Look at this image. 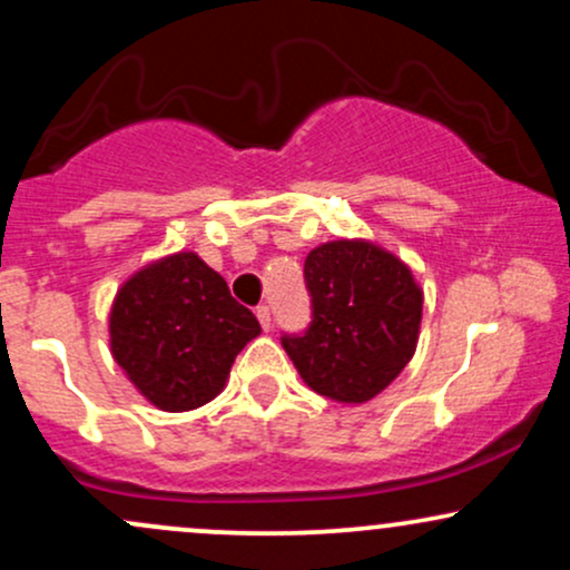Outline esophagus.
Segmentation results:
<instances>
[{"label": "esophagus", "mask_w": 570, "mask_h": 570, "mask_svg": "<svg viewBox=\"0 0 570 570\" xmlns=\"http://www.w3.org/2000/svg\"><path fill=\"white\" fill-rule=\"evenodd\" d=\"M257 318H259V324H263L265 332L271 330V307L259 305V307H257Z\"/></svg>", "instance_id": "esophagus-1"}]
</instances>
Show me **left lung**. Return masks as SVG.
<instances>
[{"label":"left lung","instance_id":"1","mask_svg":"<svg viewBox=\"0 0 570 570\" xmlns=\"http://www.w3.org/2000/svg\"><path fill=\"white\" fill-rule=\"evenodd\" d=\"M313 322L284 351L307 389L364 404L396 381L417 348L423 289L396 254L364 238L326 240L305 257Z\"/></svg>","mask_w":570,"mask_h":570}]
</instances>
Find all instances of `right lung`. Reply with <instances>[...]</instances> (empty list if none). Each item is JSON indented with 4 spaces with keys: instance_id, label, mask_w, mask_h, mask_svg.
Wrapping results in <instances>:
<instances>
[{
    "instance_id": "1",
    "label": "right lung",
    "mask_w": 570,
    "mask_h": 570,
    "mask_svg": "<svg viewBox=\"0 0 570 570\" xmlns=\"http://www.w3.org/2000/svg\"><path fill=\"white\" fill-rule=\"evenodd\" d=\"M259 322L235 303L227 281L195 252H176L136 271L109 311L115 362L163 412L203 407L222 394L230 367Z\"/></svg>"
}]
</instances>
